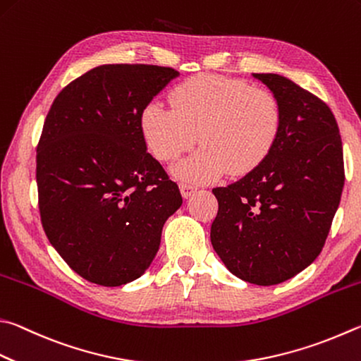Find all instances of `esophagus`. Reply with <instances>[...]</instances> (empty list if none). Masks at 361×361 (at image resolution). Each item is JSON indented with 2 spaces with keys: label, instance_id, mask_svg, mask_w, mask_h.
Wrapping results in <instances>:
<instances>
[{
  "label": "esophagus",
  "instance_id": "esophagus-1",
  "mask_svg": "<svg viewBox=\"0 0 361 361\" xmlns=\"http://www.w3.org/2000/svg\"><path fill=\"white\" fill-rule=\"evenodd\" d=\"M180 191H181V194H183V197L188 199V197H191V195H192L195 191H197V186L192 185V183L183 181L181 185H180Z\"/></svg>",
  "mask_w": 361,
  "mask_h": 361
}]
</instances>
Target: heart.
I'll use <instances>...</instances> for the list:
<instances>
[{"label": "heart", "instance_id": "heart-1", "mask_svg": "<svg viewBox=\"0 0 361 361\" xmlns=\"http://www.w3.org/2000/svg\"><path fill=\"white\" fill-rule=\"evenodd\" d=\"M170 102L172 109L149 102L140 129L149 152L164 162L191 149L199 134L202 147L172 169L183 180L252 172L270 156L283 129L278 96L240 78L194 75L176 85Z\"/></svg>", "mask_w": 361, "mask_h": 361}]
</instances>
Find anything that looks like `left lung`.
<instances>
[{
    "mask_svg": "<svg viewBox=\"0 0 361 361\" xmlns=\"http://www.w3.org/2000/svg\"><path fill=\"white\" fill-rule=\"evenodd\" d=\"M252 77L278 96L283 129L257 169L213 189L219 209L209 238L235 276L274 286L322 251L343 194V142L324 101L283 75Z\"/></svg>",
    "mask_w": 361,
    "mask_h": 361,
    "instance_id": "obj_1",
    "label": "left lung"
}]
</instances>
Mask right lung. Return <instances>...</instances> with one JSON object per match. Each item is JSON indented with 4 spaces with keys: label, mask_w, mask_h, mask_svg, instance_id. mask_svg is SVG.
<instances>
[{
    "label": "right lung",
    "mask_w": 361,
    "mask_h": 361,
    "mask_svg": "<svg viewBox=\"0 0 361 361\" xmlns=\"http://www.w3.org/2000/svg\"><path fill=\"white\" fill-rule=\"evenodd\" d=\"M178 75L102 64L63 88L45 118L36 158L42 227L90 283L118 287L140 278L181 207L178 186L147 152L140 129L142 110Z\"/></svg>",
    "instance_id": "right-lung-1"
}]
</instances>
